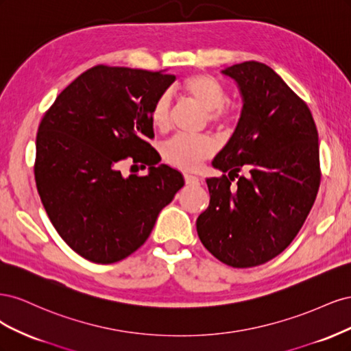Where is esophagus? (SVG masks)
Returning a JSON list of instances; mask_svg holds the SVG:
<instances>
[{
  "label": "esophagus",
  "instance_id": "esophagus-1",
  "mask_svg": "<svg viewBox=\"0 0 351 351\" xmlns=\"http://www.w3.org/2000/svg\"><path fill=\"white\" fill-rule=\"evenodd\" d=\"M184 182H186V184H197L199 177H196L193 174H184Z\"/></svg>",
  "mask_w": 351,
  "mask_h": 351
}]
</instances>
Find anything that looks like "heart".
I'll use <instances>...</instances> for the list:
<instances>
[{
  "label": "heart",
  "instance_id": "obj_1",
  "mask_svg": "<svg viewBox=\"0 0 351 351\" xmlns=\"http://www.w3.org/2000/svg\"><path fill=\"white\" fill-rule=\"evenodd\" d=\"M178 90L206 111V119L212 125L224 130L236 123L237 112L234 107L227 102L226 88L210 74L199 73L187 76L178 83ZM149 120L158 132H165L169 127L171 99L167 93L158 95L154 101ZM214 152L215 143L208 136L192 137L180 134L168 141L164 146V158L167 162L184 171H195L202 162L214 155Z\"/></svg>",
  "mask_w": 351,
  "mask_h": 351
}]
</instances>
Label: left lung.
Instances as JSON below:
<instances>
[{
    "instance_id": "1",
    "label": "left lung",
    "mask_w": 351,
    "mask_h": 351,
    "mask_svg": "<svg viewBox=\"0 0 351 351\" xmlns=\"http://www.w3.org/2000/svg\"><path fill=\"white\" fill-rule=\"evenodd\" d=\"M222 73L237 82L243 111L212 162L228 176L206 180L196 228L218 261L250 268L278 256L304 224L321 184L319 143L309 107L271 67L246 61Z\"/></svg>"
}]
</instances>
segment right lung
Returning <instances> with one entry per match:
<instances>
[{
	"instance_id": "add662e5",
	"label": "right lung",
	"mask_w": 351,
	"mask_h": 351,
	"mask_svg": "<svg viewBox=\"0 0 351 351\" xmlns=\"http://www.w3.org/2000/svg\"><path fill=\"white\" fill-rule=\"evenodd\" d=\"M174 74L95 66L62 90L40 120L35 180L61 239L95 263L129 256L149 237L159 210L184 186L147 142L149 111ZM147 166L124 178L121 162Z\"/></svg>"
}]
</instances>
